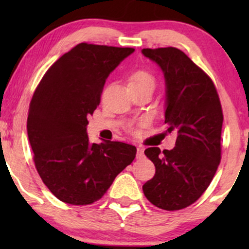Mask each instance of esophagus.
Instances as JSON below:
<instances>
[{
  "instance_id": "obj_1",
  "label": "esophagus",
  "mask_w": 249,
  "mask_h": 249,
  "mask_svg": "<svg viewBox=\"0 0 249 249\" xmlns=\"http://www.w3.org/2000/svg\"><path fill=\"white\" fill-rule=\"evenodd\" d=\"M142 157H144V148L138 147V148H137V158L142 159Z\"/></svg>"
}]
</instances>
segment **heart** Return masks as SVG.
Returning a JSON list of instances; mask_svg holds the SVG:
<instances>
[{"instance_id": "b5f03b06", "label": "heart", "mask_w": 249, "mask_h": 249, "mask_svg": "<svg viewBox=\"0 0 249 249\" xmlns=\"http://www.w3.org/2000/svg\"><path fill=\"white\" fill-rule=\"evenodd\" d=\"M128 85H150V87L153 88L154 78L147 71L138 70L131 75Z\"/></svg>"}]
</instances>
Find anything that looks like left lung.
<instances>
[{
  "mask_svg": "<svg viewBox=\"0 0 249 249\" xmlns=\"http://www.w3.org/2000/svg\"><path fill=\"white\" fill-rule=\"evenodd\" d=\"M142 53L164 73L166 132L177 134L172 150H145L156 174L142 191L154 206L178 211L201 196L219 166L221 104L210 77L181 50L170 47Z\"/></svg>",
  "mask_w": 249,
  "mask_h": 249,
  "instance_id": "1",
  "label": "left lung"
}]
</instances>
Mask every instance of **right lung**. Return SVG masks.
Returning <instances> with one entry per match:
<instances>
[{"instance_id":"1","label":"right lung","mask_w":249,"mask_h":249,"mask_svg":"<svg viewBox=\"0 0 249 249\" xmlns=\"http://www.w3.org/2000/svg\"><path fill=\"white\" fill-rule=\"evenodd\" d=\"M134 51L81 43L43 76L31 99L27 130L37 172L50 192L70 205H90L133 161L137 148L121 142L91 144L88 116L105 81Z\"/></svg>"}]
</instances>
